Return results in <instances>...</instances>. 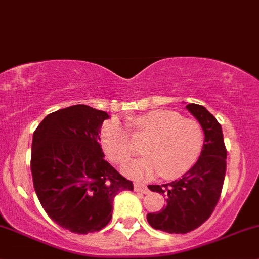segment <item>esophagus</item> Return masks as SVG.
Returning a JSON list of instances; mask_svg holds the SVG:
<instances>
[{"label": "esophagus", "mask_w": 259, "mask_h": 259, "mask_svg": "<svg viewBox=\"0 0 259 259\" xmlns=\"http://www.w3.org/2000/svg\"><path fill=\"white\" fill-rule=\"evenodd\" d=\"M134 190H135V192L144 193V194H148V193H149V189H148V188H146V185L139 184V183H135V184H134Z\"/></svg>", "instance_id": "1"}]
</instances>
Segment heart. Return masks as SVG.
<instances>
[{
    "mask_svg": "<svg viewBox=\"0 0 259 259\" xmlns=\"http://www.w3.org/2000/svg\"><path fill=\"white\" fill-rule=\"evenodd\" d=\"M127 124L137 135L148 137L142 146L145 156L121 168L122 173L132 179H151L158 174L164 179L179 178L194 165L204 144V133L199 122L176 111L151 110L129 119ZM100 142L113 163H124L133 154L127 126L117 119L104 124Z\"/></svg>",
    "mask_w": 259,
    "mask_h": 259,
    "instance_id": "1",
    "label": "heart"
}]
</instances>
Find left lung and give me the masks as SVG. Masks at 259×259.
Masks as SVG:
<instances>
[{"mask_svg":"<svg viewBox=\"0 0 259 259\" xmlns=\"http://www.w3.org/2000/svg\"><path fill=\"white\" fill-rule=\"evenodd\" d=\"M185 108L204 133L200 156L182 178L148 187L151 192L168 195L160 211L146 215L154 229L166 233H188L204 223L218 203L226 177L227 150L221 124L204 106L188 104Z\"/></svg>","mask_w":259,"mask_h":259,"instance_id":"obj_1","label":"left lung"}]
</instances>
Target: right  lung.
<instances>
[{
	"mask_svg": "<svg viewBox=\"0 0 259 259\" xmlns=\"http://www.w3.org/2000/svg\"><path fill=\"white\" fill-rule=\"evenodd\" d=\"M105 111L74 105L49 114L33 133V187L50 218L72 233L100 231L113 217L114 198L133 190L104 159L100 130Z\"/></svg>",
	"mask_w": 259,
	"mask_h": 259,
	"instance_id": "right-lung-1",
	"label": "right lung"
}]
</instances>
